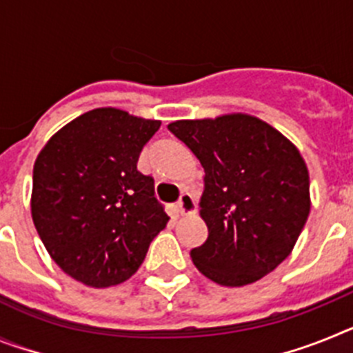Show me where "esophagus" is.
Segmentation results:
<instances>
[{
	"instance_id": "esophagus-1",
	"label": "esophagus",
	"mask_w": 353,
	"mask_h": 353,
	"mask_svg": "<svg viewBox=\"0 0 353 353\" xmlns=\"http://www.w3.org/2000/svg\"><path fill=\"white\" fill-rule=\"evenodd\" d=\"M176 210H179L180 215L192 214V212H196V199H194V196L189 194V192H183V194L180 196L179 203H176Z\"/></svg>"
}]
</instances>
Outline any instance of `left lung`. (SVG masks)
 <instances>
[{
	"mask_svg": "<svg viewBox=\"0 0 353 353\" xmlns=\"http://www.w3.org/2000/svg\"><path fill=\"white\" fill-rule=\"evenodd\" d=\"M168 129L205 170L199 215L208 228L191 251L221 286L258 281L286 260L311 208L310 173L297 146L245 113L171 121Z\"/></svg>",
	"mask_w": 353,
	"mask_h": 353,
	"instance_id": "left-lung-1",
	"label": "left lung"
}]
</instances>
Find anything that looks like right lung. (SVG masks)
<instances>
[{
    "instance_id": "add662e5",
    "label": "right lung",
    "mask_w": 353,
    "mask_h": 353,
    "mask_svg": "<svg viewBox=\"0 0 353 353\" xmlns=\"http://www.w3.org/2000/svg\"><path fill=\"white\" fill-rule=\"evenodd\" d=\"M159 127V120L97 108L40 150L31 217L49 256L76 281L92 288L127 281L166 228L154 179L136 166Z\"/></svg>"
}]
</instances>
